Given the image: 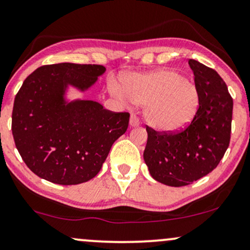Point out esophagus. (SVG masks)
Instances as JSON below:
<instances>
[{
	"mask_svg": "<svg viewBox=\"0 0 250 250\" xmlns=\"http://www.w3.org/2000/svg\"><path fill=\"white\" fill-rule=\"evenodd\" d=\"M140 124V119L138 118V116L135 113H131V118H129V125L131 126H138Z\"/></svg>",
	"mask_w": 250,
	"mask_h": 250,
	"instance_id": "esophagus-1",
	"label": "esophagus"
}]
</instances>
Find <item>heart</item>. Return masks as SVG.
<instances>
[{
	"label": "heart",
	"mask_w": 250,
	"mask_h": 250,
	"mask_svg": "<svg viewBox=\"0 0 250 250\" xmlns=\"http://www.w3.org/2000/svg\"><path fill=\"white\" fill-rule=\"evenodd\" d=\"M112 92L124 100L146 104V122L161 132H177L195 117L200 106L197 87L174 70H157L125 78L124 87L112 83Z\"/></svg>",
	"instance_id": "heart-1"
}]
</instances>
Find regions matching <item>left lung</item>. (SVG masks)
Segmentation results:
<instances>
[{
  "mask_svg": "<svg viewBox=\"0 0 250 250\" xmlns=\"http://www.w3.org/2000/svg\"><path fill=\"white\" fill-rule=\"evenodd\" d=\"M188 64L200 92L195 117L177 132L149 127L144 158L151 177L167 186L181 187L217 167L229 145L233 99L222 77L195 60Z\"/></svg>",
  "mask_w": 250,
  "mask_h": 250,
  "instance_id": "left-lung-1",
  "label": "left lung"
}]
</instances>
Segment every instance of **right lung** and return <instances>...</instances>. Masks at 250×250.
I'll return each mask as SVG.
<instances>
[{"instance_id":"1","label":"right lung","mask_w":250,"mask_h":250,"mask_svg":"<svg viewBox=\"0 0 250 250\" xmlns=\"http://www.w3.org/2000/svg\"><path fill=\"white\" fill-rule=\"evenodd\" d=\"M105 67L60 63L38 67L16 94L11 129L28 168L60 185H77L101 170L113 142L128 127V112H113L94 101L65 104L67 85L86 89Z\"/></svg>"}]
</instances>
